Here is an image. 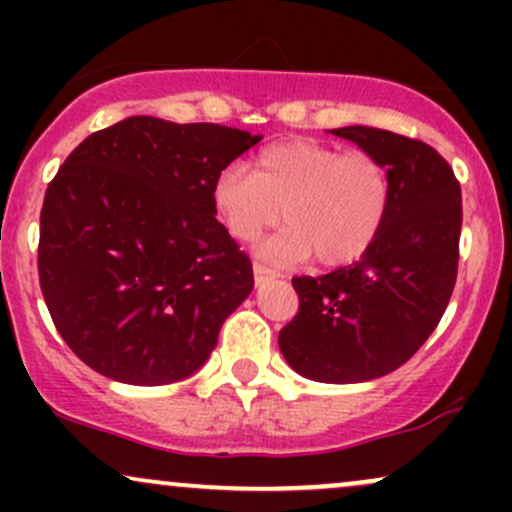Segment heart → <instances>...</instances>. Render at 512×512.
Segmentation results:
<instances>
[{
  "mask_svg": "<svg viewBox=\"0 0 512 512\" xmlns=\"http://www.w3.org/2000/svg\"><path fill=\"white\" fill-rule=\"evenodd\" d=\"M337 211L339 219L346 226V231L351 236H356L361 243L373 236L375 223L380 216V202L373 192L368 190L366 180H361L358 175H344L342 185H339V197H337Z\"/></svg>",
  "mask_w": 512,
  "mask_h": 512,
  "instance_id": "heart-1",
  "label": "heart"
}]
</instances>
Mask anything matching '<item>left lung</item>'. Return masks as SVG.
Returning <instances> with one entry per match:
<instances>
[{"mask_svg":"<svg viewBox=\"0 0 512 512\" xmlns=\"http://www.w3.org/2000/svg\"><path fill=\"white\" fill-rule=\"evenodd\" d=\"M260 139L134 115L84 139L45 192L40 289L86 366L129 385L195 375L252 293V264L216 221L221 170Z\"/></svg>","mask_w":512,"mask_h":512,"instance_id":"8db88e82","label":"left lung"}]
</instances>
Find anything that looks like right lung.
Segmentation results:
<instances>
[{"label":"right lung","mask_w":512,"mask_h":512,"mask_svg":"<svg viewBox=\"0 0 512 512\" xmlns=\"http://www.w3.org/2000/svg\"><path fill=\"white\" fill-rule=\"evenodd\" d=\"M330 134L385 170V207L361 260L293 279L301 308L279 332V349L315 383H368L407 363L448 308L462 195L445 158L424 142L363 125Z\"/></svg>","instance_id":"right-lung-1"}]
</instances>
